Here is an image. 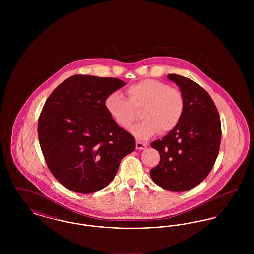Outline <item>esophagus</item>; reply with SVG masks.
<instances>
[{
	"label": "esophagus",
	"instance_id": "obj_1",
	"mask_svg": "<svg viewBox=\"0 0 254 254\" xmlns=\"http://www.w3.org/2000/svg\"><path fill=\"white\" fill-rule=\"evenodd\" d=\"M146 145H147L146 143L141 142V141H139V140L136 141V148H137V149H145V147H146Z\"/></svg>",
	"mask_w": 254,
	"mask_h": 254
}]
</instances>
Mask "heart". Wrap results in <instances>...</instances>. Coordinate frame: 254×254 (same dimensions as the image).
Here are the masks:
<instances>
[{
    "label": "heart",
    "instance_id": "1",
    "mask_svg": "<svg viewBox=\"0 0 254 254\" xmlns=\"http://www.w3.org/2000/svg\"><path fill=\"white\" fill-rule=\"evenodd\" d=\"M128 100L119 91L110 93L105 107L110 117L124 128H128L140 109L142 120L130 131L139 139H147L160 130L167 133L181 121L185 98L181 91L153 79L143 80L127 88Z\"/></svg>",
    "mask_w": 254,
    "mask_h": 254
}]
</instances>
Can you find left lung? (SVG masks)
<instances>
[{"mask_svg":"<svg viewBox=\"0 0 254 254\" xmlns=\"http://www.w3.org/2000/svg\"><path fill=\"white\" fill-rule=\"evenodd\" d=\"M168 79L179 86L185 111L174 129L151 143L161 159L149 174L161 188L180 192L198 186L213 168L221 143V121L202 86L177 74H169Z\"/></svg>","mask_w":254,"mask_h":254,"instance_id":"8db88e82","label":"left lung"}]
</instances>
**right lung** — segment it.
<instances>
[{"mask_svg":"<svg viewBox=\"0 0 254 254\" xmlns=\"http://www.w3.org/2000/svg\"><path fill=\"white\" fill-rule=\"evenodd\" d=\"M126 85L116 78L74 75L49 95L38 122L47 165L66 189L93 193L115 177L135 139L110 117L106 98Z\"/></svg>","mask_w":254,"mask_h":254,"instance_id":"right-lung-1","label":"right lung"}]
</instances>
